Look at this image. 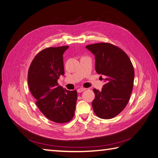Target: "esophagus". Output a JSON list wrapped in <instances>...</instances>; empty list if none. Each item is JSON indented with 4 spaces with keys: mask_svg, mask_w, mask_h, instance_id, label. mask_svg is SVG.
<instances>
[{
    "mask_svg": "<svg viewBox=\"0 0 158 158\" xmlns=\"http://www.w3.org/2000/svg\"><path fill=\"white\" fill-rule=\"evenodd\" d=\"M85 90V88H79L78 90H77V92H78V93H82V92H84V90Z\"/></svg>",
    "mask_w": 158,
    "mask_h": 158,
    "instance_id": "34e87169",
    "label": "esophagus"
}]
</instances>
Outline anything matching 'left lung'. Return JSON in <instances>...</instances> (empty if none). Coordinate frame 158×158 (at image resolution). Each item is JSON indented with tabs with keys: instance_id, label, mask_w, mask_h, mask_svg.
<instances>
[{
	"instance_id": "obj_1",
	"label": "left lung",
	"mask_w": 158,
	"mask_h": 158,
	"mask_svg": "<svg viewBox=\"0 0 158 158\" xmlns=\"http://www.w3.org/2000/svg\"><path fill=\"white\" fill-rule=\"evenodd\" d=\"M85 48L95 57L97 73L106 77L102 90L93 89L94 112L99 118H113L124 110L130 99L135 76L133 64L124 51L110 44L88 45Z\"/></svg>"
}]
</instances>
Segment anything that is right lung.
<instances>
[{"label": "right lung", "instance_id": "obj_1", "mask_svg": "<svg viewBox=\"0 0 158 158\" xmlns=\"http://www.w3.org/2000/svg\"><path fill=\"white\" fill-rule=\"evenodd\" d=\"M69 46L48 48L34 57L28 70V85L36 104L44 115L56 123L73 119L77 99L76 90H67L58 84L64 74L63 54Z\"/></svg>", "mask_w": 158, "mask_h": 158}]
</instances>
